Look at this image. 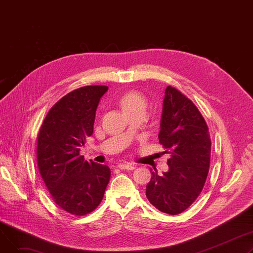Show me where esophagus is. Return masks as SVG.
<instances>
[{
	"label": "esophagus",
	"mask_w": 253,
	"mask_h": 253,
	"mask_svg": "<svg viewBox=\"0 0 253 253\" xmlns=\"http://www.w3.org/2000/svg\"><path fill=\"white\" fill-rule=\"evenodd\" d=\"M118 167L120 169H124V170H133L134 169V166L130 163H120V164H118Z\"/></svg>",
	"instance_id": "34e87169"
}]
</instances>
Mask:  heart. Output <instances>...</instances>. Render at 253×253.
I'll use <instances>...</instances> for the list:
<instances>
[{
    "label": "heart",
    "mask_w": 253,
    "mask_h": 253,
    "mask_svg": "<svg viewBox=\"0 0 253 253\" xmlns=\"http://www.w3.org/2000/svg\"><path fill=\"white\" fill-rule=\"evenodd\" d=\"M121 105L123 110L128 113L136 110H145L147 100L144 96L136 91L127 92L121 99Z\"/></svg>",
    "instance_id": "b5f03b06"
}]
</instances>
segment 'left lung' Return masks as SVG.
Segmentation results:
<instances>
[{"instance_id": "1", "label": "left lung", "mask_w": 253, "mask_h": 253, "mask_svg": "<svg viewBox=\"0 0 253 253\" xmlns=\"http://www.w3.org/2000/svg\"><path fill=\"white\" fill-rule=\"evenodd\" d=\"M159 142L171 155L163 175L152 172L145 195L157 209L175 215L201 193L210 164L211 140L197 106L177 89H165Z\"/></svg>"}]
</instances>
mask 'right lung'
I'll use <instances>...</instances> for the list:
<instances>
[{
	"instance_id": "right-lung-1",
	"label": "right lung",
	"mask_w": 253,
	"mask_h": 253,
	"mask_svg": "<svg viewBox=\"0 0 253 253\" xmlns=\"http://www.w3.org/2000/svg\"><path fill=\"white\" fill-rule=\"evenodd\" d=\"M108 86H85L63 96L46 116L38 136L41 176L61 209L85 215L101 202L111 177L109 166L85 161L80 150L93 134L95 113Z\"/></svg>"
}]
</instances>
